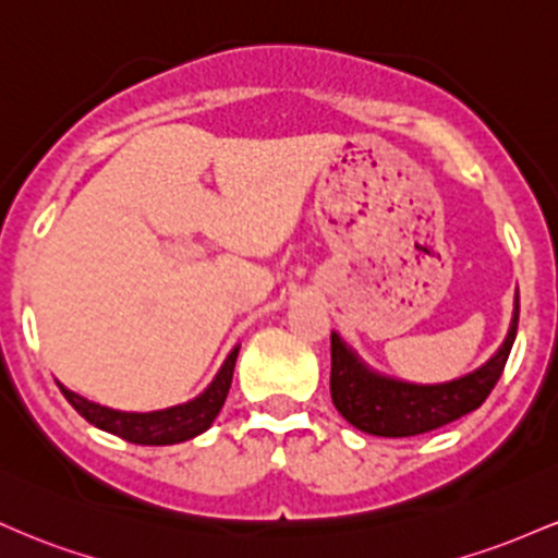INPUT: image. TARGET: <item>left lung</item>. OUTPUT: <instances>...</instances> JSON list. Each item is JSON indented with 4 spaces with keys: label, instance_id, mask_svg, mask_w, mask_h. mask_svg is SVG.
Wrapping results in <instances>:
<instances>
[{
    "label": "left lung",
    "instance_id": "left-lung-1",
    "mask_svg": "<svg viewBox=\"0 0 558 558\" xmlns=\"http://www.w3.org/2000/svg\"><path fill=\"white\" fill-rule=\"evenodd\" d=\"M519 324V295L514 300L509 335L490 361L453 381L414 385L374 372L331 331V403L355 429L377 437H414L472 414L485 403L504 374Z\"/></svg>",
    "mask_w": 558,
    "mask_h": 558
}]
</instances>
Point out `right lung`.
<instances>
[{
    "label": "right lung",
    "mask_w": 558,
    "mask_h": 558,
    "mask_svg": "<svg viewBox=\"0 0 558 558\" xmlns=\"http://www.w3.org/2000/svg\"><path fill=\"white\" fill-rule=\"evenodd\" d=\"M240 345H236L223 361V366L218 368V374L213 381L199 392L197 398L186 400V403L171 405V409L160 411H147V414H136V411H116L108 405L92 403V400L81 398L78 392L60 387V392L65 396L68 403L78 411L86 422L94 427L110 432V435L123 437V440L136 442V446H173V442L192 440V437L203 435L210 427L213 418L221 411L223 400L229 396L231 377H234V363Z\"/></svg>",
    "instance_id": "obj_1"
}]
</instances>
